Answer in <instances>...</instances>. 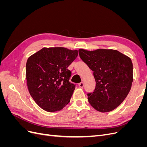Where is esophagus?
I'll list each match as a JSON object with an SVG mask.
<instances>
[{"instance_id":"esophagus-1","label":"esophagus","mask_w":147,"mask_h":147,"mask_svg":"<svg viewBox=\"0 0 147 147\" xmlns=\"http://www.w3.org/2000/svg\"><path fill=\"white\" fill-rule=\"evenodd\" d=\"M78 86H79L80 88H83V87L84 86V83H83V82L80 83L78 84Z\"/></svg>"}]
</instances>
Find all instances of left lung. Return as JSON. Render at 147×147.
<instances>
[{
	"mask_svg": "<svg viewBox=\"0 0 147 147\" xmlns=\"http://www.w3.org/2000/svg\"><path fill=\"white\" fill-rule=\"evenodd\" d=\"M82 60L93 71L94 91L88 94L89 103L100 112H108L121 104L133 81L131 59L115 50H78Z\"/></svg>",
	"mask_w": 147,
	"mask_h": 147,
	"instance_id": "left-lung-1",
	"label": "left lung"
}]
</instances>
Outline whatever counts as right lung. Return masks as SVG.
<instances>
[{
  "label": "right lung",
  "instance_id": "add662e5",
  "mask_svg": "<svg viewBox=\"0 0 147 147\" xmlns=\"http://www.w3.org/2000/svg\"><path fill=\"white\" fill-rule=\"evenodd\" d=\"M78 56L77 50L63 47L43 48L26 63V77L30 96L49 112L59 111L69 103L75 85L69 82L67 69Z\"/></svg>",
  "mask_w": 147,
  "mask_h": 147
}]
</instances>
